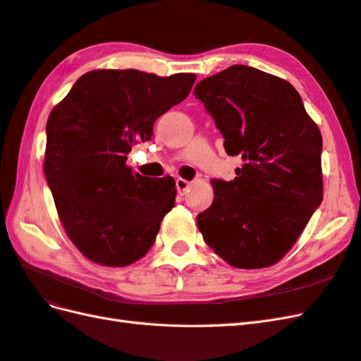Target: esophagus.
Listing matches in <instances>:
<instances>
[{"mask_svg":"<svg viewBox=\"0 0 361 361\" xmlns=\"http://www.w3.org/2000/svg\"><path fill=\"white\" fill-rule=\"evenodd\" d=\"M176 188H178V192L180 196L187 195V191L190 188V182L185 180V179H182V178H178V179H176Z\"/></svg>","mask_w":361,"mask_h":361,"instance_id":"obj_1","label":"esophagus"}]
</instances>
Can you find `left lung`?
Returning a JSON list of instances; mask_svg holds the SVG:
<instances>
[{"label": "left lung", "mask_w": 361, "mask_h": 361, "mask_svg": "<svg viewBox=\"0 0 361 361\" xmlns=\"http://www.w3.org/2000/svg\"><path fill=\"white\" fill-rule=\"evenodd\" d=\"M195 96L226 154L243 161L234 180H213V204L197 216L204 240L231 267L274 265L323 200L320 130L291 84L254 67L202 79Z\"/></svg>", "instance_id": "left-lung-1"}]
</instances>
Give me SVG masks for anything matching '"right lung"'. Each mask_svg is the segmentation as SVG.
<instances>
[{
	"instance_id": "right-lung-1",
	"label": "right lung",
	"mask_w": 361,
	"mask_h": 361,
	"mask_svg": "<svg viewBox=\"0 0 361 361\" xmlns=\"http://www.w3.org/2000/svg\"><path fill=\"white\" fill-rule=\"evenodd\" d=\"M195 81V73L93 70L51 110L44 173L61 224L89 260L127 267L153 247L174 207L176 182L133 173L127 154L152 139L154 121Z\"/></svg>"
}]
</instances>
